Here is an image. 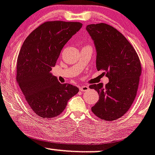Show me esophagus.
I'll use <instances>...</instances> for the list:
<instances>
[{
    "mask_svg": "<svg viewBox=\"0 0 155 155\" xmlns=\"http://www.w3.org/2000/svg\"><path fill=\"white\" fill-rule=\"evenodd\" d=\"M79 89L81 91H87L89 90V87L87 86V85H82L79 87Z\"/></svg>",
    "mask_w": 155,
    "mask_h": 155,
    "instance_id": "esophagus-1",
    "label": "esophagus"
}]
</instances>
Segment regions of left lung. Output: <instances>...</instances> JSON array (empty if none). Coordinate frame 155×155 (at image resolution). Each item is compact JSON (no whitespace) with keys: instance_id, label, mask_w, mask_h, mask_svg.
Returning <instances> with one entry per match:
<instances>
[{"instance_id":"1","label":"left lung","mask_w":155,"mask_h":155,"mask_svg":"<svg viewBox=\"0 0 155 155\" xmlns=\"http://www.w3.org/2000/svg\"><path fill=\"white\" fill-rule=\"evenodd\" d=\"M87 31L97 51L96 66L104 71L109 83L90 86L99 94L91 108L101 119L113 121L129 110L136 96L141 74L139 58L130 42L120 32L106 23L87 25Z\"/></svg>"}]
</instances>
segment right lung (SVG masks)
Returning a JSON list of instances; mask_svg holds the SVG:
<instances>
[{
    "mask_svg": "<svg viewBox=\"0 0 155 155\" xmlns=\"http://www.w3.org/2000/svg\"><path fill=\"white\" fill-rule=\"evenodd\" d=\"M81 27L78 22H45L31 32L20 48L17 83L28 105L40 117L59 116L78 93L77 87L60 83L51 70L64 45Z\"/></svg>",
    "mask_w": 155,
    "mask_h": 155,
    "instance_id": "1",
    "label": "right lung"
}]
</instances>
